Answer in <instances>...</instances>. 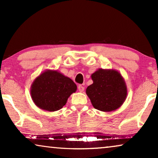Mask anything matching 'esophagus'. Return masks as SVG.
I'll use <instances>...</instances> for the list:
<instances>
[{"label":"esophagus","instance_id":"34e87169","mask_svg":"<svg viewBox=\"0 0 158 158\" xmlns=\"http://www.w3.org/2000/svg\"><path fill=\"white\" fill-rule=\"evenodd\" d=\"M77 88H78V90H79L80 92H83V90H84V89H85V88H84L82 85H79L78 87H77Z\"/></svg>","mask_w":158,"mask_h":158}]
</instances>
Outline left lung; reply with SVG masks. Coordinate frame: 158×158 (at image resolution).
Returning a JSON list of instances; mask_svg holds the SVG:
<instances>
[{
  "instance_id": "left-lung-1",
  "label": "left lung",
  "mask_w": 158,
  "mask_h": 158,
  "mask_svg": "<svg viewBox=\"0 0 158 158\" xmlns=\"http://www.w3.org/2000/svg\"><path fill=\"white\" fill-rule=\"evenodd\" d=\"M94 83L86 89L95 109L111 111L119 108L127 97L125 82L116 70L99 69L91 75Z\"/></svg>"
}]
</instances>
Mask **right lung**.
Here are the masks:
<instances>
[{"mask_svg": "<svg viewBox=\"0 0 158 158\" xmlns=\"http://www.w3.org/2000/svg\"><path fill=\"white\" fill-rule=\"evenodd\" d=\"M76 90V84L70 78L57 71L47 70L34 81L31 95L40 109L55 111L65 105L69 96Z\"/></svg>", "mask_w": 158, "mask_h": 158, "instance_id": "1", "label": "right lung"}]
</instances>
